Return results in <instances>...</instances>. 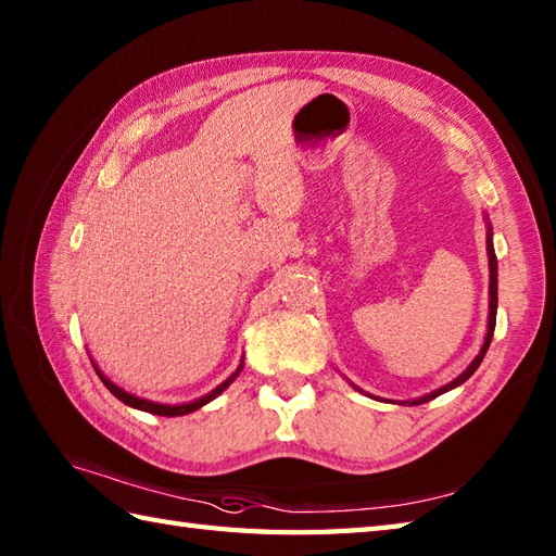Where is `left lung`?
<instances>
[{
	"instance_id": "left-lung-1",
	"label": "left lung",
	"mask_w": 556,
	"mask_h": 556,
	"mask_svg": "<svg viewBox=\"0 0 556 556\" xmlns=\"http://www.w3.org/2000/svg\"><path fill=\"white\" fill-rule=\"evenodd\" d=\"M488 257H490V317H488V334H485V344H482L480 353L476 356V361L468 365V368L460 372L456 380H452L448 384L434 389L432 394L428 396H420V399H413L408 401L410 406H418V404H425V401H430L434 396H440L444 392H448V389H454L458 384H464L470 375H473L478 370V365L482 363V358H485V353L490 349V341H492V334H494V325H497V255H494V245H492V229L488 231Z\"/></svg>"
}]
</instances>
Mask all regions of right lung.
<instances>
[{"label":"right lung","instance_id":"1","mask_svg":"<svg viewBox=\"0 0 556 556\" xmlns=\"http://www.w3.org/2000/svg\"><path fill=\"white\" fill-rule=\"evenodd\" d=\"M90 363H92V358H90ZM92 368H96V372H98V377L102 380V384L110 389V392L119 399V401H124L126 406H131V408H138V410H146V413H152V416H167V418H174V416H186V413H193V410H198L200 406H205V404H210L212 399L215 396H219L224 389H227L236 377H239V372L243 370V361H241V365L239 368H236V372H231V377H227V380H224L219 387H215L212 389L210 394H205V396H200V399H195V401H188V404H176V406H169V404H157V401H148V399H140V396H134V394H128V392H124L122 387H116L112 380H108V377H104L102 372H100V368L96 363H92Z\"/></svg>","mask_w":556,"mask_h":556}]
</instances>
